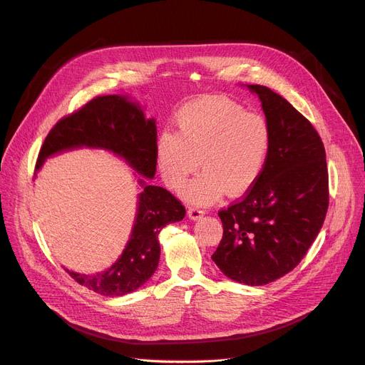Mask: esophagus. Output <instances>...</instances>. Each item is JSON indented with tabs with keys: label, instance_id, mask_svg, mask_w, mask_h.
Wrapping results in <instances>:
<instances>
[{
	"label": "esophagus",
	"instance_id": "obj_1",
	"mask_svg": "<svg viewBox=\"0 0 365 365\" xmlns=\"http://www.w3.org/2000/svg\"><path fill=\"white\" fill-rule=\"evenodd\" d=\"M204 215V211H201V210H198V208H189L187 210V217L190 218V220H200V218Z\"/></svg>",
	"mask_w": 365,
	"mask_h": 365
}]
</instances>
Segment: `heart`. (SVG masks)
Here are the masks:
<instances>
[{
	"instance_id": "b5f03b06",
	"label": "heart",
	"mask_w": 365,
	"mask_h": 365,
	"mask_svg": "<svg viewBox=\"0 0 365 365\" xmlns=\"http://www.w3.org/2000/svg\"><path fill=\"white\" fill-rule=\"evenodd\" d=\"M267 121L225 96H202L186 104L176 118V135L157 140L155 157L163 179L180 189L197 172H204L183 190L193 204L208 205L226 192L244 195L259 179L270 153Z\"/></svg>"
}]
</instances>
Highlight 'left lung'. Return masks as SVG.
<instances>
[{
  "mask_svg": "<svg viewBox=\"0 0 365 365\" xmlns=\"http://www.w3.org/2000/svg\"><path fill=\"white\" fill-rule=\"evenodd\" d=\"M258 95L272 133L257 183L218 212L223 239L212 261L225 276L248 286L274 282L305 257L329 207V175L320 135L283 96L261 85Z\"/></svg>",
  "mask_w": 365,
  "mask_h": 365,
  "instance_id": "obj_1",
  "label": "left lung"
}]
</instances>
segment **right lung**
Listing matches in <instances>:
<instances>
[{
    "label": "right lung",
    "instance_id": "add662e5",
    "mask_svg": "<svg viewBox=\"0 0 365 365\" xmlns=\"http://www.w3.org/2000/svg\"><path fill=\"white\" fill-rule=\"evenodd\" d=\"M81 148L104 150L125 160L133 168L140 192L129 240L115 262L93 274L64 270L96 294L123 297L155 273L161 254L158 235L165 225L183 220L186 211L167 189L148 183L157 168L155 118L145 117L142 106L129 95L96 96L60 120L43 140L36 173L48 158Z\"/></svg>",
    "mask_w": 365,
    "mask_h": 365
}]
</instances>
